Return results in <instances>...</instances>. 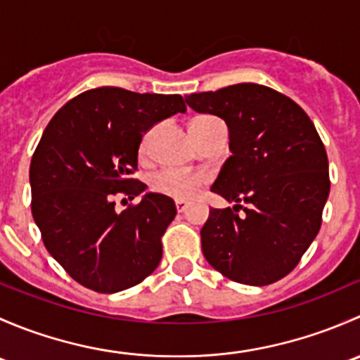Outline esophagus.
<instances>
[{"instance_id": "34e87169", "label": "esophagus", "mask_w": 360, "mask_h": 360, "mask_svg": "<svg viewBox=\"0 0 360 360\" xmlns=\"http://www.w3.org/2000/svg\"><path fill=\"white\" fill-rule=\"evenodd\" d=\"M188 209V202H184V200H176V210L177 212H184V210Z\"/></svg>"}]
</instances>
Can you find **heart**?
Here are the masks:
<instances>
[{
	"instance_id": "b5f03b06",
	"label": "heart",
	"mask_w": 360,
	"mask_h": 360,
	"mask_svg": "<svg viewBox=\"0 0 360 360\" xmlns=\"http://www.w3.org/2000/svg\"><path fill=\"white\" fill-rule=\"evenodd\" d=\"M214 116L202 115L195 116L190 123L191 130H197L207 123L214 122ZM151 132L144 136L143 143H141V153H146L148 146H150ZM207 183V176L200 172H181V170L174 169H162L155 172L150 177V188L155 193L163 195V197L174 198V200H188L193 197L198 190Z\"/></svg>"
}]
</instances>
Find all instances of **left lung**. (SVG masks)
Instances as JSON below:
<instances>
[{"instance_id":"8db88e82","label":"left lung","mask_w":360,"mask_h":360,"mask_svg":"<svg viewBox=\"0 0 360 360\" xmlns=\"http://www.w3.org/2000/svg\"><path fill=\"white\" fill-rule=\"evenodd\" d=\"M186 103L230 130L231 157L210 191L235 207L210 209L203 256L238 284L281 281L317 237L331 188L314 122L288 96L257 83L191 94Z\"/></svg>"}]
</instances>
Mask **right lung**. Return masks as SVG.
<instances>
[{
	"label": "right lung",
	"instance_id": "1",
	"mask_svg": "<svg viewBox=\"0 0 360 360\" xmlns=\"http://www.w3.org/2000/svg\"><path fill=\"white\" fill-rule=\"evenodd\" d=\"M184 111L177 94L99 86L72 97L46 125L29 169L32 217L46 250L83 288L118 292L158 266L176 203L148 193L118 214L115 198L143 193L146 184L132 177L143 134Z\"/></svg>",
	"mask_w": 360,
	"mask_h": 360
}]
</instances>
